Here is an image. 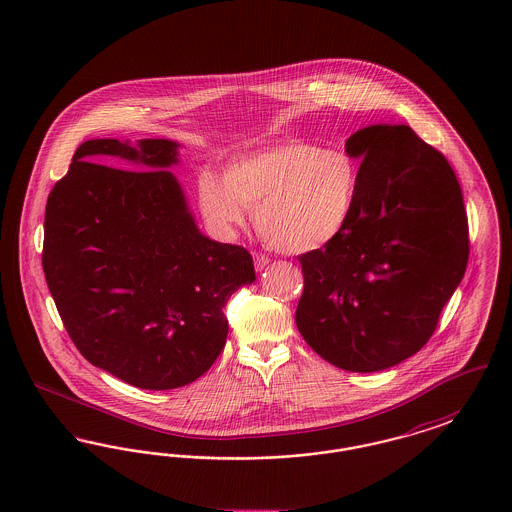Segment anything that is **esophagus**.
I'll use <instances>...</instances> for the list:
<instances>
[{"instance_id": "esophagus-1", "label": "esophagus", "mask_w": 512, "mask_h": 512, "mask_svg": "<svg viewBox=\"0 0 512 512\" xmlns=\"http://www.w3.org/2000/svg\"><path fill=\"white\" fill-rule=\"evenodd\" d=\"M268 261H270V259H268L265 253H253V263H255V270H257V272H261L263 268L267 267Z\"/></svg>"}]
</instances>
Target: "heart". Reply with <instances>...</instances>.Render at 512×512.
Masks as SVG:
<instances>
[{"label": "heart", "mask_w": 512, "mask_h": 512, "mask_svg": "<svg viewBox=\"0 0 512 512\" xmlns=\"http://www.w3.org/2000/svg\"><path fill=\"white\" fill-rule=\"evenodd\" d=\"M359 167L343 149L286 140L230 161L222 182L203 176L199 209L219 232H232L253 209V224L272 249L309 253L332 244L349 224Z\"/></svg>", "instance_id": "obj_1"}]
</instances>
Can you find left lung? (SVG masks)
<instances>
[{
    "label": "left lung",
    "instance_id": "8db88e82",
    "mask_svg": "<svg viewBox=\"0 0 512 512\" xmlns=\"http://www.w3.org/2000/svg\"><path fill=\"white\" fill-rule=\"evenodd\" d=\"M359 194L340 238L299 255L305 286L297 328L343 370L399 365L432 338L463 280L468 219L447 159L405 124L355 132Z\"/></svg>",
    "mask_w": 512,
    "mask_h": 512
}]
</instances>
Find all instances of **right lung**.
<instances>
[{"instance_id":"obj_1","label":"right lung","mask_w":512,"mask_h":512,"mask_svg":"<svg viewBox=\"0 0 512 512\" xmlns=\"http://www.w3.org/2000/svg\"><path fill=\"white\" fill-rule=\"evenodd\" d=\"M105 156L139 171L93 163ZM176 163L171 140H88L46 205L42 265L59 317L92 365L142 390L205 374L226 343V301L255 280L245 247L199 232L167 171Z\"/></svg>"}]
</instances>
